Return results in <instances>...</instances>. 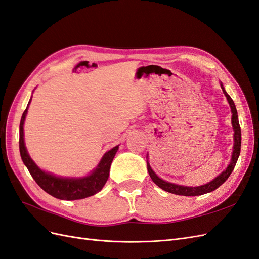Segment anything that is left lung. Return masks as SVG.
<instances>
[{
	"mask_svg": "<svg viewBox=\"0 0 259 259\" xmlns=\"http://www.w3.org/2000/svg\"><path fill=\"white\" fill-rule=\"evenodd\" d=\"M220 87H221V89H223V92L226 95L229 105H230V108H231V113H232L231 124H232L233 132H234L233 134L234 143H233V151H232L230 162H229V165L226 168V170H224L219 176H217L212 181L204 184V186H199V187H187V186H180V184H176V183H171V182L162 180L154 172L152 167L150 166L149 160H146L147 171H149V174H150L151 179L153 180V182L155 184H156V186H158L164 191L169 192V193L177 194V195H183V196L203 195L206 193H209V192L215 191L217 188H219L221 184H223L229 178V176H230L231 172L233 171L236 161H238V158L240 156V152H241V128H240L238 112H236V107L234 105V102L230 98V95L226 92L225 88L221 82H220ZM147 157H149V155H146V159H147Z\"/></svg>",
	"mask_w": 259,
	"mask_h": 259,
	"instance_id": "obj_1",
	"label": "left lung"
}]
</instances>
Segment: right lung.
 Wrapping results in <instances>:
<instances>
[{
  "label": "right lung",
  "mask_w": 259,
  "mask_h": 259,
  "mask_svg": "<svg viewBox=\"0 0 259 259\" xmlns=\"http://www.w3.org/2000/svg\"><path fill=\"white\" fill-rule=\"evenodd\" d=\"M30 102L31 99L29 101L28 106L20 119L19 151L21 159H23L25 166L28 168L32 178L47 193L56 198L64 199V201H75V199H82L97 194L105 186L109 176L110 165H112V161L119 145L113 147V149H110L103 155L99 165L85 177H79V178H76V177H61L44 171L36 166L35 162L30 157V155L28 154L25 145L24 123Z\"/></svg>",
  "instance_id": "add662e5"
}]
</instances>
